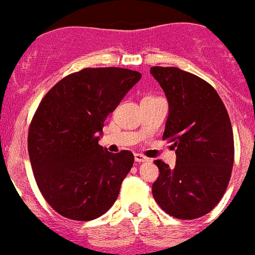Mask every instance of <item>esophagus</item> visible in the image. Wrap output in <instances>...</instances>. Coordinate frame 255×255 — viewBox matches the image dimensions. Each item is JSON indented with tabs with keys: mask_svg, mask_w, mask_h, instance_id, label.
I'll return each instance as SVG.
<instances>
[{
	"mask_svg": "<svg viewBox=\"0 0 255 255\" xmlns=\"http://www.w3.org/2000/svg\"><path fill=\"white\" fill-rule=\"evenodd\" d=\"M133 158H135L136 162H145V161H147V157L143 156L142 153H135V155H133Z\"/></svg>",
	"mask_w": 255,
	"mask_h": 255,
	"instance_id": "34e87169",
	"label": "esophagus"
}]
</instances>
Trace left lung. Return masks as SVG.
Listing matches in <instances>:
<instances>
[{
  "label": "left lung",
  "mask_w": 255,
  "mask_h": 255,
  "mask_svg": "<svg viewBox=\"0 0 255 255\" xmlns=\"http://www.w3.org/2000/svg\"><path fill=\"white\" fill-rule=\"evenodd\" d=\"M150 73L168 100L162 140L173 142L176 166L153 161L158 177L152 195L161 208L177 219H196L219 203L234 162L231 120L210 83L176 67H152Z\"/></svg>",
  "instance_id": "left-lung-1"
}]
</instances>
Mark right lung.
<instances>
[{
    "label": "right lung",
    "instance_id": "1",
    "mask_svg": "<svg viewBox=\"0 0 255 255\" xmlns=\"http://www.w3.org/2000/svg\"><path fill=\"white\" fill-rule=\"evenodd\" d=\"M141 79L125 68H84L60 79L39 103L28 130V153L48 205L73 221L104 214L119 196L133 155L98 143L108 115Z\"/></svg>",
    "mask_w": 255,
    "mask_h": 255
}]
</instances>
